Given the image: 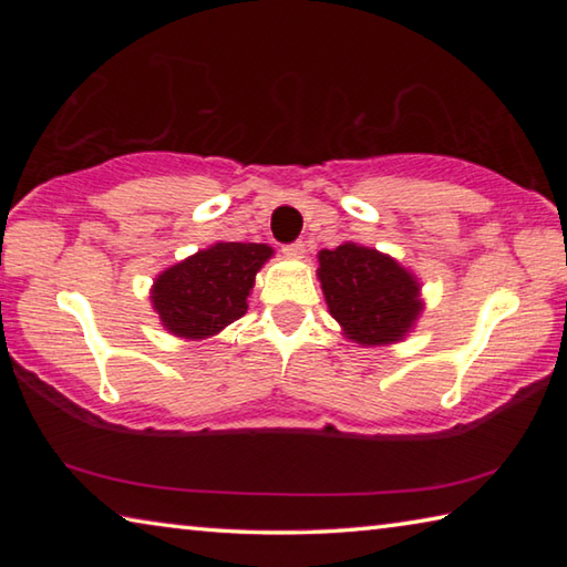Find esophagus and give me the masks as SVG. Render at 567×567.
Masks as SVG:
<instances>
[{"mask_svg":"<svg viewBox=\"0 0 567 567\" xmlns=\"http://www.w3.org/2000/svg\"><path fill=\"white\" fill-rule=\"evenodd\" d=\"M282 252H285L287 257H302V255H305V243H300V239H297V243L285 245Z\"/></svg>","mask_w":567,"mask_h":567,"instance_id":"obj_1","label":"esophagus"}]
</instances>
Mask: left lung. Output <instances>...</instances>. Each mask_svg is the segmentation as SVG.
<instances>
[{"instance_id": "obj_1", "label": "left lung", "mask_w": 567, "mask_h": 567, "mask_svg": "<svg viewBox=\"0 0 567 567\" xmlns=\"http://www.w3.org/2000/svg\"><path fill=\"white\" fill-rule=\"evenodd\" d=\"M324 302L344 338L358 344H392L420 318V282L390 255L344 243L318 255Z\"/></svg>"}]
</instances>
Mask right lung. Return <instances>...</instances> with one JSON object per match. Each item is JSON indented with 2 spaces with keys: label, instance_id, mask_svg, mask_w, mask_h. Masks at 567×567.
I'll return each mask as SVG.
<instances>
[{
  "label": "right lung",
  "instance_id": "1",
  "mask_svg": "<svg viewBox=\"0 0 567 567\" xmlns=\"http://www.w3.org/2000/svg\"><path fill=\"white\" fill-rule=\"evenodd\" d=\"M272 247L217 243L167 267L152 285V307L165 328L185 340L213 338L247 312L255 275Z\"/></svg>",
  "mask_w": 567,
  "mask_h": 567
}]
</instances>
